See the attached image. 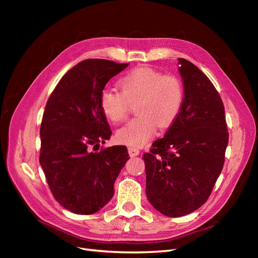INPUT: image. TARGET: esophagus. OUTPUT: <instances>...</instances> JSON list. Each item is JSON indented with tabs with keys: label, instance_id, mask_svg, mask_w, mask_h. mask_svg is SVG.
<instances>
[{
	"label": "esophagus",
	"instance_id": "1",
	"mask_svg": "<svg viewBox=\"0 0 258 258\" xmlns=\"http://www.w3.org/2000/svg\"><path fill=\"white\" fill-rule=\"evenodd\" d=\"M128 152H129L130 157H136V156H138L140 154V151L138 150V148L132 147V146L128 147Z\"/></svg>",
	"mask_w": 258,
	"mask_h": 258
}]
</instances>
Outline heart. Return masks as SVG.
<instances>
[{"instance_id": "1", "label": "heart", "mask_w": 258, "mask_h": 258, "mask_svg": "<svg viewBox=\"0 0 258 258\" xmlns=\"http://www.w3.org/2000/svg\"><path fill=\"white\" fill-rule=\"evenodd\" d=\"M120 92L104 89L100 107L112 122L126 120L131 105L138 115L117 130V141L130 146H142L154 137L157 126L167 128L176 119L184 101V87L174 75H163L147 67L132 70L117 83Z\"/></svg>"}]
</instances>
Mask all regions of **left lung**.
<instances>
[{"label":"left lung","instance_id":"1","mask_svg":"<svg viewBox=\"0 0 258 258\" xmlns=\"http://www.w3.org/2000/svg\"><path fill=\"white\" fill-rule=\"evenodd\" d=\"M177 60L184 86L181 112L143 155L146 197L170 217L189 214L208 200L222 172L229 137L213 84L190 61Z\"/></svg>","mask_w":258,"mask_h":258}]
</instances>
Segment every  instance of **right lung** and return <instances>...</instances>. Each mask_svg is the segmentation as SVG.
Listing matches in <instances>:
<instances>
[{
    "label": "right lung",
    "instance_id": "right-lung-1",
    "mask_svg": "<svg viewBox=\"0 0 258 258\" xmlns=\"http://www.w3.org/2000/svg\"><path fill=\"white\" fill-rule=\"evenodd\" d=\"M128 64L84 60L62 76L46 103L40 163L54 199L75 214L96 213L112 199L129 159L123 145L98 151L112 135L100 107L101 92Z\"/></svg>",
    "mask_w": 258,
    "mask_h": 258
}]
</instances>
